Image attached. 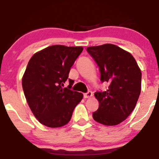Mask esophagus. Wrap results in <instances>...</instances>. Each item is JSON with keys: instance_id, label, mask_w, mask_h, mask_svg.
Here are the masks:
<instances>
[{"instance_id": "34e87169", "label": "esophagus", "mask_w": 159, "mask_h": 159, "mask_svg": "<svg viewBox=\"0 0 159 159\" xmlns=\"http://www.w3.org/2000/svg\"><path fill=\"white\" fill-rule=\"evenodd\" d=\"M92 96H93V93H92L91 91H88L87 93H84V98H91Z\"/></svg>"}]
</instances>
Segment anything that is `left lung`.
Instances as JSON below:
<instances>
[{
    "label": "left lung",
    "instance_id": "left-lung-1",
    "mask_svg": "<svg viewBox=\"0 0 159 159\" xmlns=\"http://www.w3.org/2000/svg\"><path fill=\"white\" fill-rule=\"evenodd\" d=\"M87 51L99 67L101 82L108 84V90L94 93L99 107L93 118L105 126H116L137 105L141 90V71L132 54L116 45L88 47Z\"/></svg>",
    "mask_w": 159,
    "mask_h": 159
}]
</instances>
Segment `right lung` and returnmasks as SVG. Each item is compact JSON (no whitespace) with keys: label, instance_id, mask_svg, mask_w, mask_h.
Returning <instances> with one entry per match:
<instances>
[{"label":"right lung","instance_id":"1","mask_svg":"<svg viewBox=\"0 0 159 159\" xmlns=\"http://www.w3.org/2000/svg\"><path fill=\"white\" fill-rule=\"evenodd\" d=\"M82 47L52 45L35 53L29 61L22 84L29 107L37 120L48 127L58 128L70 121L82 93L70 90L71 67ZM68 79L70 85L63 88Z\"/></svg>","mask_w":159,"mask_h":159}]
</instances>
